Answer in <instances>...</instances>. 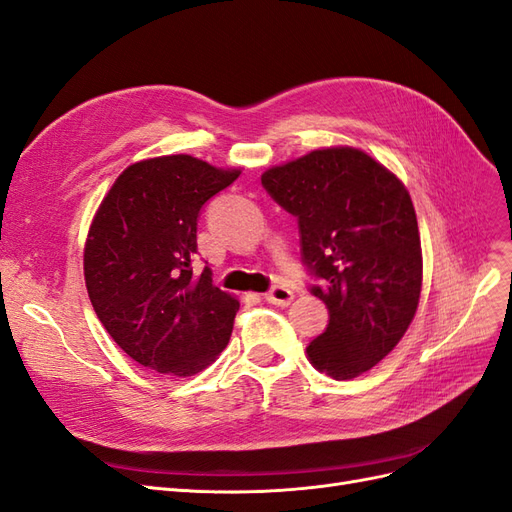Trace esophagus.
<instances>
[{"label": "esophagus", "mask_w": 512, "mask_h": 512, "mask_svg": "<svg viewBox=\"0 0 512 512\" xmlns=\"http://www.w3.org/2000/svg\"><path fill=\"white\" fill-rule=\"evenodd\" d=\"M264 298H266L270 304H276V306H289L291 300H294V291L283 287V285H276V287H272V289L266 291Z\"/></svg>", "instance_id": "obj_1"}]
</instances>
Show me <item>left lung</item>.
Returning <instances> with one entry per match:
<instances>
[{
  "label": "left lung",
  "instance_id": "8db88e82",
  "mask_svg": "<svg viewBox=\"0 0 512 512\" xmlns=\"http://www.w3.org/2000/svg\"><path fill=\"white\" fill-rule=\"evenodd\" d=\"M298 218L302 264L328 309L306 347L317 371L352 379L386 358L410 328L422 285L414 203L403 182L356 148L315 150L261 175Z\"/></svg>",
  "mask_w": 512,
  "mask_h": 512
}]
</instances>
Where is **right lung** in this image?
I'll use <instances>...</instances> for the list:
<instances>
[{
  "label": "right lung",
  "mask_w": 512,
  "mask_h": 512,
  "mask_svg": "<svg viewBox=\"0 0 512 512\" xmlns=\"http://www.w3.org/2000/svg\"><path fill=\"white\" fill-rule=\"evenodd\" d=\"M240 169L188 154L130 165L87 233L83 272L92 306L124 352L167 375H195L223 352L240 302L193 270L197 221Z\"/></svg>",
  "instance_id": "1"
}]
</instances>
